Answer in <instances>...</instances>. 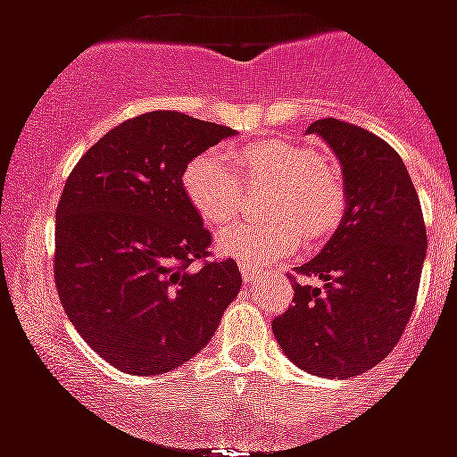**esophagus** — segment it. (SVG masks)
I'll list each match as a JSON object with an SVG mask.
<instances>
[{
  "label": "esophagus",
  "instance_id": "esophagus-1",
  "mask_svg": "<svg viewBox=\"0 0 457 457\" xmlns=\"http://www.w3.org/2000/svg\"><path fill=\"white\" fill-rule=\"evenodd\" d=\"M239 270H242V278L244 282H251V279H256L261 275L256 265H249V263H239Z\"/></svg>",
  "mask_w": 457,
  "mask_h": 457
}]
</instances>
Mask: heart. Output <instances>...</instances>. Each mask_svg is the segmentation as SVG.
<instances>
[{"mask_svg": "<svg viewBox=\"0 0 457 457\" xmlns=\"http://www.w3.org/2000/svg\"><path fill=\"white\" fill-rule=\"evenodd\" d=\"M242 174L246 182H272L265 213L278 218L237 220L218 235L222 253L249 265H268L289 256L308 239L325 237L344 213V187L315 149L285 139H263L225 152H204L182 172L189 204L211 225L239 211Z\"/></svg>", "mask_w": 457, "mask_h": 457, "instance_id": "heart-1", "label": "heart"}]
</instances>
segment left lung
Here are the masks:
<instances>
[{
    "mask_svg": "<svg viewBox=\"0 0 457 457\" xmlns=\"http://www.w3.org/2000/svg\"><path fill=\"white\" fill-rule=\"evenodd\" d=\"M332 149L344 178V218L318 256L296 268L322 285L294 282V305L272 320L294 365L355 377L391 353L418 299L427 229L412 179L384 139L325 118L308 125Z\"/></svg>",
    "mask_w": 457,
    "mask_h": 457,
    "instance_id": "1",
    "label": "left lung"
}]
</instances>
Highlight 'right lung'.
<instances>
[{
    "label": "right lung",
    "mask_w": 457,
    "mask_h": 457,
    "mask_svg": "<svg viewBox=\"0 0 457 457\" xmlns=\"http://www.w3.org/2000/svg\"><path fill=\"white\" fill-rule=\"evenodd\" d=\"M225 125L152 111L106 132L68 175L56 206L54 278L80 337L128 375L170 372L213 339L242 287L232 258L204 261L211 232L189 204V161ZM194 260L204 263L192 271Z\"/></svg>",
    "instance_id": "right-lung-1"
}]
</instances>
